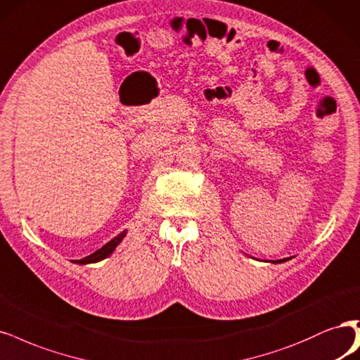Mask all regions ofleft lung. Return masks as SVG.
I'll list each match as a JSON object with an SVG mask.
<instances>
[{
  "label": "left lung",
  "instance_id": "left-lung-1",
  "mask_svg": "<svg viewBox=\"0 0 360 360\" xmlns=\"http://www.w3.org/2000/svg\"><path fill=\"white\" fill-rule=\"evenodd\" d=\"M290 257H286V259H280V260H272V264H281V262H286V260H289Z\"/></svg>",
  "mask_w": 360,
  "mask_h": 360
}]
</instances>
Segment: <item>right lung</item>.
I'll return each mask as SVG.
<instances>
[{
    "label": "right lung",
    "instance_id": "right-lung-1",
    "mask_svg": "<svg viewBox=\"0 0 360 360\" xmlns=\"http://www.w3.org/2000/svg\"><path fill=\"white\" fill-rule=\"evenodd\" d=\"M125 235H127V231H123V232H120L117 237H115L113 240L111 241H108L105 245H103L101 249H98L96 252H94L92 255H89V256H86V257H83V259H79V260H72L74 264H80V265H86V264H95V262H100V260H103V259H105V257H108L111 253L115 252V249L117 247V244L125 238Z\"/></svg>",
    "mask_w": 360,
    "mask_h": 360
}]
</instances>
